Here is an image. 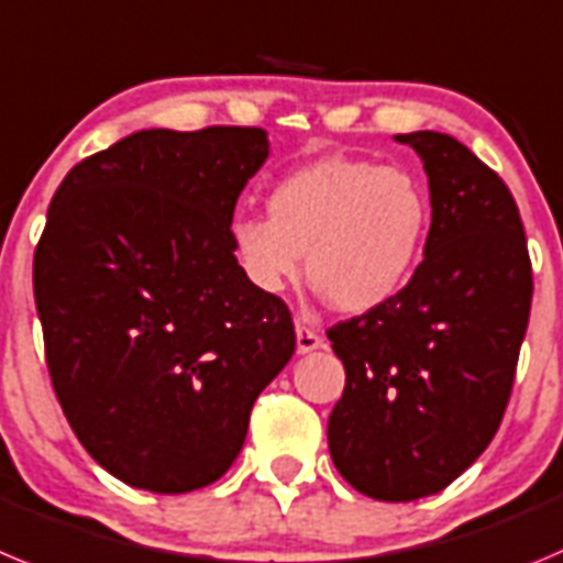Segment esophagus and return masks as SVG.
Returning a JSON list of instances; mask_svg holds the SVG:
<instances>
[{
	"instance_id": "esophagus-1",
	"label": "esophagus",
	"mask_w": 563,
	"mask_h": 563,
	"mask_svg": "<svg viewBox=\"0 0 563 563\" xmlns=\"http://www.w3.org/2000/svg\"><path fill=\"white\" fill-rule=\"evenodd\" d=\"M319 347H325V339L319 336L313 328H308L306 322H297V351L311 353V351H319Z\"/></svg>"
}]
</instances>
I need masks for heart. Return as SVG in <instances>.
<instances>
[{
    "label": "heart",
    "instance_id": "obj_1",
    "mask_svg": "<svg viewBox=\"0 0 563 563\" xmlns=\"http://www.w3.org/2000/svg\"><path fill=\"white\" fill-rule=\"evenodd\" d=\"M269 219L241 216L230 241L246 280L266 294L308 280L336 311L367 313L407 286L429 232L412 174L351 156L291 170L266 199Z\"/></svg>",
    "mask_w": 563,
    "mask_h": 563
}]
</instances>
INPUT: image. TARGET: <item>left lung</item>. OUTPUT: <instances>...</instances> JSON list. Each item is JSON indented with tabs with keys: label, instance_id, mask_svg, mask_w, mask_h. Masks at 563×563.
<instances>
[{
	"label": "left lung",
	"instance_id": "1",
	"mask_svg": "<svg viewBox=\"0 0 563 563\" xmlns=\"http://www.w3.org/2000/svg\"><path fill=\"white\" fill-rule=\"evenodd\" d=\"M429 176L423 261L393 300L333 325L344 393L328 449L382 503L438 494L503 423L533 300V266L508 185L454 136L398 134Z\"/></svg>",
	"mask_w": 563,
	"mask_h": 563
}]
</instances>
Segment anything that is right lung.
I'll use <instances>...</instances> for the list:
<instances>
[{"mask_svg":"<svg viewBox=\"0 0 563 563\" xmlns=\"http://www.w3.org/2000/svg\"><path fill=\"white\" fill-rule=\"evenodd\" d=\"M263 129H148L78 162L33 257L49 378L75 438L154 494L216 483L291 358V311L232 252Z\"/></svg>","mask_w":563,"mask_h":563,"instance_id":"obj_1","label":"right lung"}]
</instances>
